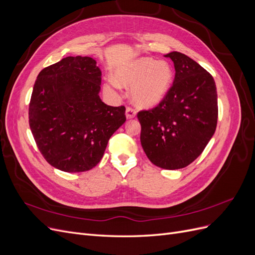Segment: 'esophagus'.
I'll return each instance as SVG.
<instances>
[{
    "mask_svg": "<svg viewBox=\"0 0 255 255\" xmlns=\"http://www.w3.org/2000/svg\"><path fill=\"white\" fill-rule=\"evenodd\" d=\"M126 116H127V118H128V119H133V118H135V116H136V112H135V110L130 109V107H127V111H126Z\"/></svg>",
    "mask_w": 255,
    "mask_h": 255,
    "instance_id": "esophagus-1",
    "label": "esophagus"
}]
</instances>
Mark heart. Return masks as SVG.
I'll use <instances>...</instances> for the list:
<instances>
[{"mask_svg": "<svg viewBox=\"0 0 255 255\" xmlns=\"http://www.w3.org/2000/svg\"><path fill=\"white\" fill-rule=\"evenodd\" d=\"M173 76V69L168 61L139 57L120 67L115 72V81H107L105 88L115 91L119 86H133V102L139 107L150 109L165 99L171 88Z\"/></svg>", "mask_w": 255, "mask_h": 255, "instance_id": "obj_1", "label": "heart"}]
</instances>
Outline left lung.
Wrapping results in <instances>:
<instances>
[{"instance_id":"1","label":"left lung","mask_w":255,"mask_h":255,"mask_svg":"<svg viewBox=\"0 0 255 255\" xmlns=\"http://www.w3.org/2000/svg\"><path fill=\"white\" fill-rule=\"evenodd\" d=\"M173 61L172 87L158 106L138 113L140 142L155 166L175 170L191 164L213 137L218 118L213 76L180 52L165 55Z\"/></svg>"}]
</instances>
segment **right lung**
Returning <instances> with one entry per match:
<instances>
[{"label": "right lung", "instance_id": "add662e5", "mask_svg": "<svg viewBox=\"0 0 255 255\" xmlns=\"http://www.w3.org/2000/svg\"><path fill=\"white\" fill-rule=\"evenodd\" d=\"M100 90L101 70L88 56H68L38 74L29 128L54 168L83 172L96 167L110 138L126 122V107L106 105Z\"/></svg>", "mask_w": 255, "mask_h": 255}]
</instances>
